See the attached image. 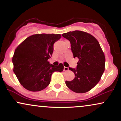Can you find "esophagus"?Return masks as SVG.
Returning <instances> with one entry per match:
<instances>
[{
  "instance_id": "1",
  "label": "esophagus",
  "mask_w": 121,
  "mask_h": 121,
  "mask_svg": "<svg viewBox=\"0 0 121 121\" xmlns=\"http://www.w3.org/2000/svg\"><path fill=\"white\" fill-rule=\"evenodd\" d=\"M68 70H69V68L65 67V66L64 67V71H68Z\"/></svg>"
}]
</instances>
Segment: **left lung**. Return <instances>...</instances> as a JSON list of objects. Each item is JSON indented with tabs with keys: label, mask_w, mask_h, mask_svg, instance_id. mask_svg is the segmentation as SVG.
<instances>
[{
	"label": "left lung",
	"mask_w": 121,
	"mask_h": 121,
	"mask_svg": "<svg viewBox=\"0 0 121 121\" xmlns=\"http://www.w3.org/2000/svg\"><path fill=\"white\" fill-rule=\"evenodd\" d=\"M62 36L70 41L74 58L79 59L72 81H65L72 91L84 93L93 88L105 70V57L99 43L92 35L81 30L65 33Z\"/></svg>",
	"instance_id": "obj_1"
}]
</instances>
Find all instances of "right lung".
<instances>
[{"instance_id":"right-lung-1","label":"right lung","mask_w":121,"mask_h":121,"mask_svg":"<svg viewBox=\"0 0 121 121\" xmlns=\"http://www.w3.org/2000/svg\"><path fill=\"white\" fill-rule=\"evenodd\" d=\"M60 34H36L27 37L15 49L12 58L13 72L26 89L39 91L48 86L55 72H62L64 65L49 64L53 44L61 38Z\"/></svg>"}]
</instances>
